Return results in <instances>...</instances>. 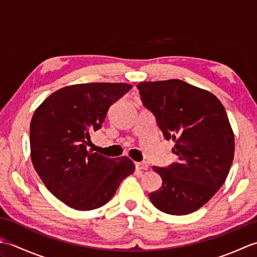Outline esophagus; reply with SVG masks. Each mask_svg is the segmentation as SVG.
<instances>
[{
    "label": "esophagus",
    "instance_id": "34e87169",
    "mask_svg": "<svg viewBox=\"0 0 257 257\" xmlns=\"http://www.w3.org/2000/svg\"><path fill=\"white\" fill-rule=\"evenodd\" d=\"M136 169L137 170H148V163L145 162V161H141V162H136Z\"/></svg>",
    "mask_w": 257,
    "mask_h": 257
}]
</instances>
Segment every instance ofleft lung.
<instances>
[{
  "label": "left lung",
  "instance_id": "8db88e82",
  "mask_svg": "<svg viewBox=\"0 0 257 257\" xmlns=\"http://www.w3.org/2000/svg\"><path fill=\"white\" fill-rule=\"evenodd\" d=\"M144 106L157 123L178 161L154 167L162 185L149 194L158 210L190 214L203 206L223 183L234 158V134L222 102L210 91L180 79L137 85Z\"/></svg>",
  "mask_w": 257,
  "mask_h": 257
}]
</instances>
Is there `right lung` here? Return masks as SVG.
<instances>
[{
    "instance_id": "1",
    "label": "right lung",
    "mask_w": 257,
    "mask_h": 257,
    "mask_svg": "<svg viewBox=\"0 0 257 257\" xmlns=\"http://www.w3.org/2000/svg\"><path fill=\"white\" fill-rule=\"evenodd\" d=\"M132 87L123 83L66 86L48 96L33 114V166L52 194L75 210L106 204L135 171L129 158L110 159L86 147L90 130L100 129L109 107Z\"/></svg>"
}]
</instances>
